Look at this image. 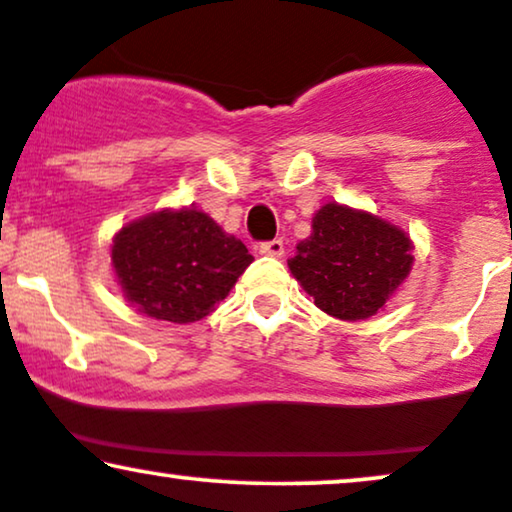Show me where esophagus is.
<instances>
[{
    "mask_svg": "<svg viewBox=\"0 0 512 512\" xmlns=\"http://www.w3.org/2000/svg\"><path fill=\"white\" fill-rule=\"evenodd\" d=\"M263 256H273V258H282L285 256V242L282 239H273V242H263L258 246Z\"/></svg>",
    "mask_w": 512,
    "mask_h": 512,
    "instance_id": "esophagus-1",
    "label": "esophagus"
}]
</instances>
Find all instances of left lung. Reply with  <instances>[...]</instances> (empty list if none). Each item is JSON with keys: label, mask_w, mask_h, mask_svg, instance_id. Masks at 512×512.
Returning <instances> with one entry per match:
<instances>
[{"label": "left lung", "mask_w": 512, "mask_h": 512, "mask_svg": "<svg viewBox=\"0 0 512 512\" xmlns=\"http://www.w3.org/2000/svg\"><path fill=\"white\" fill-rule=\"evenodd\" d=\"M287 266L315 306L339 320L372 318L413 268V239L363 208L327 201Z\"/></svg>", "instance_id": "left-lung-1"}]
</instances>
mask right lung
<instances>
[{
  "mask_svg": "<svg viewBox=\"0 0 512 512\" xmlns=\"http://www.w3.org/2000/svg\"><path fill=\"white\" fill-rule=\"evenodd\" d=\"M251 261L242 239L192 206L130 220L111 244V266L128 304L178 325L206 318Z\"/></svg>",
  "mask_w": 512,
  "mask_h": 512,
  "instance_id": "obj_1",
  "label": "right lung"
}]
</instances>
